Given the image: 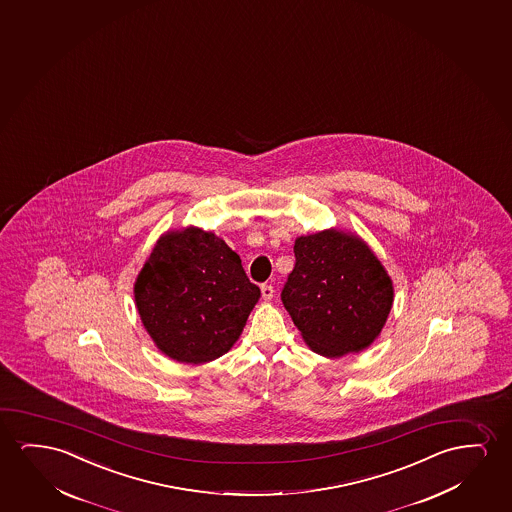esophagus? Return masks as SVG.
<instances>
[{"label":"esophagus","instance_id":"obj_1","mask_svg":"<svg viewBox=\"0 0 512 512\" xmlns=\"http://www.w3.org/2000/svg\"><path fill=\"white\" fill-rule=\"evenodd\" d=\"M274 293V286H270V284H263L261 286V296H263L265 302H270L274 298Z\"/></svg>","mask_w":512,"mask_h":512}]
</instances>
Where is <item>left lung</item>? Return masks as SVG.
I'll list each match as a JSON object with an SVG mask.
<instances>
[{
    "label": "left lung",
    "instance_id": "obj_1",
    "mask_svg": "<svg viewBox=\"0 0 512 512\" xmlns=\"http://www.w3.org/2000/svg\"><path fill=\"white\" fill-rule=\"evenodd\" d=\"M282 303L303 342L326 358L361 353L381 335L395 288L367 242L328 228L296 237Z\"/></svg>",
    "mask_w": 512,
    "mask_h": 512
}]
</instances>
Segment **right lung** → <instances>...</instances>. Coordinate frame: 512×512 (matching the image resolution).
<instances>
[{
  "label": "right lung",
  "instance_id": "1",
  "mask_svg": "<svg viewBox=\"0 0 512 512\" xmlns=\"http://www.w3.org/2000/svg\"><path fill=\"white\" fill-rule=\"evenodd\" d=\"M133 295L154 346L200 365L230 351L261 293L223 238L191 224L158 238Z\"/></svg>",
  "mask_w": 512,
  "mask_h": 512
}]
</instances>
